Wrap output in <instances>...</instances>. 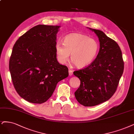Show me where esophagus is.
<instances>
[{"label":"esophagus","instance_id":"esophagus-1","mask_svg":"<svg viewBox=\"0 0 134 134\" xmlns=\"http://www.w3.org/2000/svg\"><path fill=\"white\" fill-rule=\"evenodd\" d=\"M73 74V71L71 70H69V76H71Z\"/></svg>","mask_w":134,"mask_h":134}]
</instances>
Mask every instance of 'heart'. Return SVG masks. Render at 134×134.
Here are the masks:
<instances>
[{"label": "heart", "mask_w": 134, "mask_h": 134, "mask_svg": "<svg viewBox=\"0 0 134 134\" xmlns=\"http://www.w3.org/2000/svg\"><path fill=\"white\" fill-rule=\"evenodd\" d=\"M58 61L65 64L69 59L79 68H85L95 58L99 49V45L93 38L82 34H70L63 40V44L57 42L55 46Z\"/></svg>", "instance_id": "heart-1"}]
</instances>
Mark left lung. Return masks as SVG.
<instances>
[{
  "mask_svg": "<svg viewBox=\"0 0 134 134\" xmlns=\"http://www.w3.org/2000/svg\"><path fill=\"white\" fill-rule=\"evenodd\" d=\"M98 36L100 49L95 60L87 67L74 72L80 80L75 92L77 101L85 107H93L111 98L124 71L122 53L116 41L103 31L87 27Z\"/></svg>",
  "mask_w": 134,
  "mask_h": 134,
  "instance_id": "8db88e82",
  "label": "left lung"
}]
</instances>
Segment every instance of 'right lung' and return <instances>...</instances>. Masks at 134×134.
<instances>
[{
    "instance_id": "1",
    "label": "right lung",
    "mask_w": 134,
    "mask_h": 134,
    "mask_svg": "<svg viewBox=\"0 0 134 134\" xmlns=\"http://www.w3.org/2000/svg\"><path fill=\"white\" fill-rule=\"evenodd\" d=\"M60 26L38 25L19 38L9 61L14 86L29 103L47 101L58 82L69 75L68 68L57 59L55 46Z\"/></svg>"
}]
</instances>
